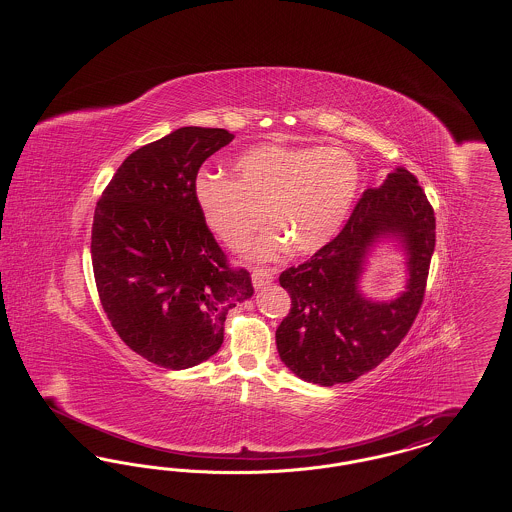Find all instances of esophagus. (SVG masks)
Returning <instances> with one entry per match:
<instances>
[{"mask_svg":"<svg viewBox=\"0 0 512 512\" xmlns=\"http://www.w3.org/2000/svg\"><path fill=\"white\" fill-rule=\"evenodd\" d=\"M251 280H253V286L255 290H261L263 286L270 284L274 280V274L270 268L257 267L251 270Z\"/></svg>","mask_w":512,"mask_h":512,"instance_id":"1","label":"esophagus"}]
</instances>
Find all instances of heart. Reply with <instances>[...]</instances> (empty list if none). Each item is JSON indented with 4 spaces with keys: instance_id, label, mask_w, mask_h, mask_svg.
Listing matches in <instances>:
<instances>
[{
    "instance_id": "1",
    "label": "heart",
    "mask_w": 512,
    "mask_h": 512,
    "mask_svg": "<svg viewBox=\"0 0 512 512\" xmlns=\"http://www.w3.org/2000/svg\"><path fill=\"white\" fill-rule=\"evenodd\" d=\"M234 180L199 172L195 203L209 228L232 249L244 247L263 226L274 232L255 247L257 259L313 255L340 234L361 186L357 159L340 147H249L232 163Z\"/></svg>"
}]
</instances>
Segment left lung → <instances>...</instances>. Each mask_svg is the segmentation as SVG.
<instances>
[{"instance_id":"left-lung-1","label":"left lung","mask_w":512,"mask_h":512,"mask_svg":"<svg viewBox=\"0 0 512 512\" xmlns=\"http://www.w3.org/2000/svg\"><path fill=\"white\" fill-rule=\"evenodd\" d=\"M382 235L406 245L410 282L397 300L370 302L356 284L367 247ZM434 247V209L416 176L399 167L380 188L361 195L330 244L280 274V286L292 297L276 330L284 365L305 382L334 386L388 359L422 307Z\"/></svg>"}]
</instances>
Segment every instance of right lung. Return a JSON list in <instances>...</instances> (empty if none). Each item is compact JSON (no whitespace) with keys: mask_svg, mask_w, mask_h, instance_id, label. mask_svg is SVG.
Wrapping results in <instances>:
<instances>
[{"mask_svg":"<svg viewBox=\"0 0 512 512\" xmlns=\"http://www.w3.org/2000/svg\"><path fill=\"white\" fill-rule=\"evenodd\" d=\"M234 140L224 128L184 126L130 153L103 190L92 226V267L113 330L153 365L207 361L224 320L253 295L230 267L195 203L201 165Z\"/></svg>","mask_w":512,"mask_h":512,"instance_id":"obj_1","label":"right lung"}]
</instances>
